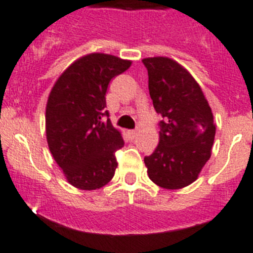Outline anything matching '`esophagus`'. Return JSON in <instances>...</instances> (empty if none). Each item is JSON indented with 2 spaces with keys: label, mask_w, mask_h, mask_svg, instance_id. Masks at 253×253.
<instances>
[{
  "label": "esophagus",
  "mask_w": 253,
  "mask_h": 253,
  "mask_svg": "<svg viewBox=\"0 0 253 253\" xmlns=\"http://www.w3.org/2000/svg\"><path fill=\"white\" fill-rule=\"evenodd\" d=\"M127 136H128V139H135V137L137 136V131L136 130H130L127 131Z\"/></svg>",
  "instance_id": "esophagus-1"
}]
</instances>
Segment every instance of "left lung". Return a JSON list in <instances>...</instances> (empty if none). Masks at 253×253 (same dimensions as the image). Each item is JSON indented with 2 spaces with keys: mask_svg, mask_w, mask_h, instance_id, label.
<instances>
[{
  "mask_svg": "<svg viewBox=\"0 0 253 253\" xmlns=\"http://www.w3.org/2000/svg\"><path fill=\"white\" fill-rule=\"evenodd\" d=\"M149 94L159 122V144L144 158L149 179L165 189H181L198 179L211 157L216 126L202 88L173 59H143Z\"/></svg>",
  "mask_w": 253,
  "mask_h": 253,
  "instance_id": "8db88e82",
  "label": "left lung"
}]
</instances>
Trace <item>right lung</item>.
Segmentation results:
<instances>
[{
  "label": "right lung",
  "mask_w": 253,
  "mask_h": 253,
  "mask_svg": "<svg viewBox=\"0 0 253 253\" xmlns=\"http://www.w3.org/2000/svg\"><path fill=\"white\" fill-rule=\"evenodd\" d=\"M131 60L92 52L73 61L59 76L46 104V139L67 181L96 190L113 179L114 153L123 146L105 103L108 84L131 67Z\"/></svg>",
  "instance_id": "1"
}]
</instances>
